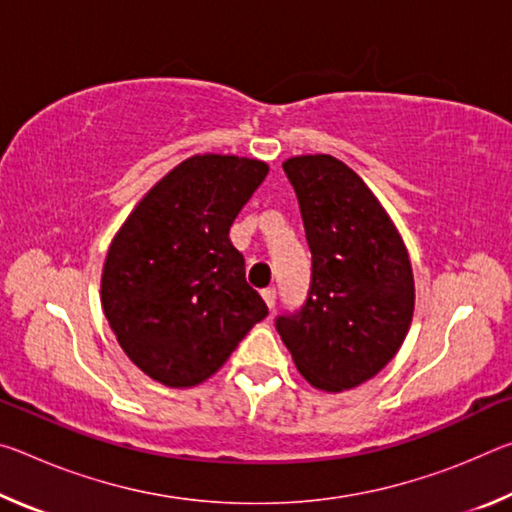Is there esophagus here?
<instances>
[{"label":"esophagus","instance_id":"34e87169","mask_svg":"<svg viewBox=\"0 0 512 512\" xmlns=\"http://www.w3.org/2000/svg\"><path fill=\"white\" fill-rule=\"evenodd\" d=\"M262 298H264L268 309L275 307V298H277V296H275V289H264V291H262Z\"/></svg>","mask_w":512,"mask_h":512}]
</instances>
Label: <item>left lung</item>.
Here are the masks:
<instances>
[{
  "label": "left lung",
  "instance_id": "left-lung-1",
  "mask_svg": "<svg viewBox=\"0 0 512 512\" xmlns=\"http://www.w3.org/2000/svg\"><path fill=\"white\" fill-rule=\"evenodd\" d=\"M296 189L311 284L305 305L275 327L302 377L341 393L368 381L409 334L415 282L391 216L348 164L332 155L284 160Z\"/></svg>",
  "mask_w": 512,
  "mask_h": 512
}]
</instances>
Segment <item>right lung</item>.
<instances>
[{"label":"right lung","mask_w":512,"mask_h":512,"mask_svg":"<svg viewBox=\"0 0 512 512\" xmlns=\"http://www.w3.org/2000/svg\"><path fill=\"white\" fill-rule=\"evenodd\" d=\"M266 173L255 158L192 155L149 189L112 239L103 314L126 357L164 386L210 379L268 314L228 237Z\"/></svg>","instance_id":"right-lung-1"}]
</instances>
